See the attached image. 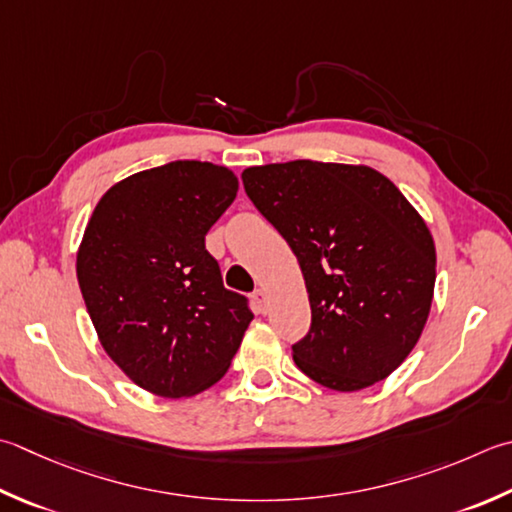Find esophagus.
<instances>
[{
	"instance_id": "1",
	"label": "esophagus",
	"mask_w": 512,
	"mask_h": 512,
	"mask_svg": "<svg viewBox=\"0 0 512 512\" xmlns=\"http://www.w3.org/2000/svg\"><path fill=\"white\" fill-rule=\"evenodd\" d=\"M255 302H257V306L262 308V310H266V293L262 288H257L255 290Z\"/></svg>"
}]
</instances>
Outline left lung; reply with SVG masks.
Returning a JSON list of instances; mask_svg holds the SVG:
<instances>
[{"instance_id": "left-lung-1", "label": "left lung", "mask_w": 512, "mask_h": 512, "mask_svg": "<svg viewBox=\"0 0 512 512\" xmlns=\"http://www.w3.org/2000/svg\"><path fill=\"white\" fill-rule=\"evenodd\" d=\"M242 179L302 268L313 317L293 346L297 368L339 393L382 382L433 304L437 257L422 215L370 166L297 159L250 166Z\"/></svg>"}]
</instances>
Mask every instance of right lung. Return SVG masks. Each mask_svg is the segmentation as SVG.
I'll return each mask as SVG.
<instances>
[{
  "mask_svg": "<svg viewBox=\"0 0 512 512\" xmlns=\"http://www.w3.org/2000/svg\"><path fill=\"white\" fill-rule=\"evenodd\" d=\"M233 170L170 162L99 199L77 250V282L108 357L159 397L217 384L253 319L226 290L206 233L233 204Z\"/></svg>",
  "mask_w": 512,
  "mask_h": 512,
  "instance_id": "1",
  "label": "right lung"
}]
</instances>
